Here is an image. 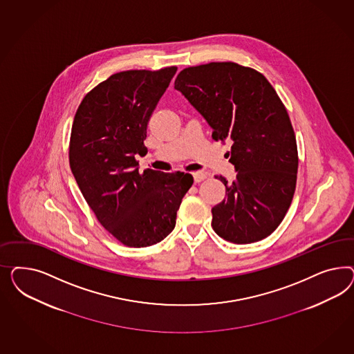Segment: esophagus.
Segmentation results:
<instances>
[{"label": "esophagus", "instance_id": "obj_1", "mask_svg": "<svg viewBox=\"0 0 354 354\" xmlns=\"http://www.w3.org/2000/svg\"><path fill=\"white\" fill-rule=\"evenodd\" d=\"M193 176V180H194V183H200L203 182V180H205L209 175L206 174V172L203 171H197V172H193L192 174Z\"/></svg>", "mask_w": 354, "mask_h": 354}]
</instances>
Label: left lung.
<instances>
[{
  "label": "left lung",
  "mask_w": 354,
  "mask_h": 354,
  "mask_svg": "<svg viewBox=\"0 0 354 354\" xmlns=\"http://www.w3.org/2000/svg\"><path fill=\"white\" fill-rule=\"evenodd\" d=\"M175 89L213 129L215 141L231 140L236 179L225 200L212 209L216 235L250 244L271 235L290 209L297 180L299 153L287 109L268 79L235 62L187 67Z\"/></svg>",
  "instance_id": "left-lung-1"
}]
</instances>
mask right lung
Instances as JSON below:
<instances>
[{"mask_svg":"<svg viewBox=\"0 0 354 354\" xmlns=\"http://www.w3.org/2000/svg\"><path fill=\"white\" fill-rule=\"evenodd\" d=\"M178 67L113 74L86 93L76 110L68 161L97 221L129 248L157 244L176 223L191 174L140 172L150 117Z\"/></svg>","mask_w":354,"mask_h":354,"instance_id":"right-lung-1","label":"right lung"}]
</instances>
